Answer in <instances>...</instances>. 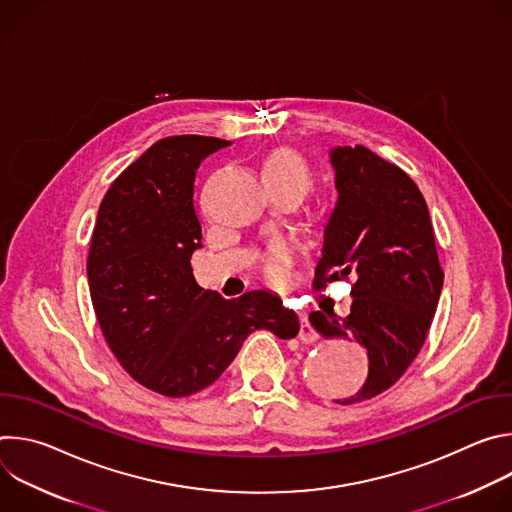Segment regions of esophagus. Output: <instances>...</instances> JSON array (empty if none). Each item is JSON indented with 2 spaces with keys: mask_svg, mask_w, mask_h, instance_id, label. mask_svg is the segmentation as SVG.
Masks as SVG:
<instances>
[{
  "mask_svg": "<svg viewBox=\"0 0 512 512\" xmlns=\"http://www.w3.org/2000/svg\"><path fill=\"white\" fill-rule=\"evenodd\" d=\"M316 338H318V334H316L314 326L310 324L308 314L302 312V314H300V340L306 342V344H310V342H316Z\"/></svg>",
  "mask_w": 512,
  "mask_h": 512,
  "instance_id": "obj_1",
  "label": "esophagus"
}]
</instances>
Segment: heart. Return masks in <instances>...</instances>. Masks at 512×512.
Masks as SVG:
<instances>
[{
    "label": "heart",
    "instance_id": "1",
    "mask_svg": "<svg viewBox=\"0 0 512 512\" xmlns=\"http://www.w3.org/2000/svg\"><path fill=\"white\" fill-rule=\"evenodd\" d=\"M265 174L267 178H281V180L296 182L306 190L312 184V174L308 164L296 152H289V150L275 152L267 160ZM291 263H294V245L285 239L271 241L261 255V269L265 277L271 281H281L287 275V269Z\"/></svg>",
    "mask_w": 512,
    "mask_h": 512
}]
</instances>
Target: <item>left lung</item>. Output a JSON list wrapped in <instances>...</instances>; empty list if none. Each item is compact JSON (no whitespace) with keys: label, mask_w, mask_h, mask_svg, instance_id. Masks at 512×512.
Instances as JSON below:
<instances>
[{"label":"left lung","mask_w":512,"mask_h":512,"mask_svg":"<svg viewBox=\"0 0 512 512\" xmlns=\"http://www.w3.org/2000/svg\"><path fill=\"white\" fill-rule=\"evenodd\" d=\"M336 206L324 227L314 285L352 277L346 318L312 312L324 338H348L369 354V377L358 393L336 401L360 403L393 387L419 354L444 271L437 259L429 210L415 182L364 145L330 150Z\"/></svg>","instance_id":"1"}]
</instances>
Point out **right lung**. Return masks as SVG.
Masks as SVG:
<instances>
[{"label": "right lung", "mask_w": 512, "mask_h": 512, "mask_svg": "<svg viewBox=\"0 0 512 512\" xmlns=\"http://www.w3.org/2000/svg\"><path fill=\"white\" fill-rule=\"evenodd\" d=\"M227 145L204 135L156 141L119 174L97 214L87 275L101 332L121 367L166 397L212 385L255 330L285 340L300 332L296 312L271 291L225 300L192 275L202 247L196 170Z\"/></svg>", "instance_id": "add662e5"}]
</instances>
